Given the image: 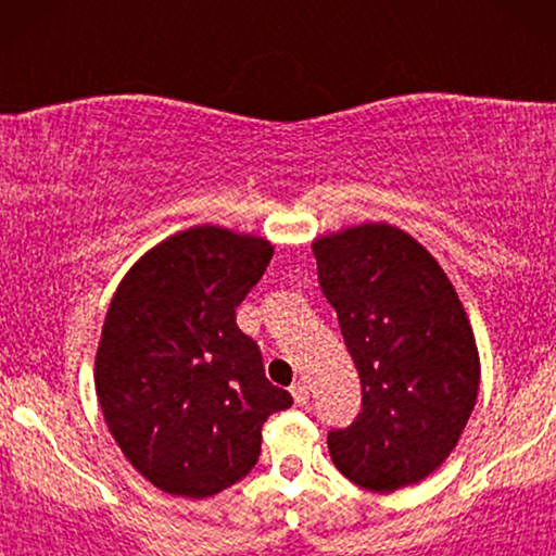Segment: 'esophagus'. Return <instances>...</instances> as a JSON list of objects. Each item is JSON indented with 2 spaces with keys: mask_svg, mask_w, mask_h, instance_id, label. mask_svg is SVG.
<instances>
[{
  "mask_svg": "<svg viewBox=\"0 0 556 556\" xmlns=\"http://www.w3.org/2000/svg\"><path fill=\"white\" fill-rule=\"evenodd\" d=\"M291 394H293V400H295V405H306L308 402V384L306 382H295V384H291Z\"/></svg>",
  "mask_w": 556,
  "mask_h": 556,
  "instance_id": "obj_1",
  "label": "esophagus"
}]
</instances>
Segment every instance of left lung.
I'll return each instance as SVG.
<instances>
[{
	"label": "left lung",
	"mask_w": 556,
	"mask_h": 556,
	"mask_svg": "<svg viewBox=\"0 0 556 556\" xmlns=\"http://www.w3.org/2000/svg\"><path fill=\"white\" fill-rule=\"evenodd\" d=\"M318 286L337 311L362 382V409L329 430L333 466L367 491L422 481L473 413L478 349L451 280L392 225L314 242Z\"/></svg>",
	"instance_id": "8db88e82"
}]
</instances>
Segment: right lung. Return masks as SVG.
I'll list each match as a JSON object with an SVG mask.
<instances>
[{"mask_svg":"<svg viewBox=\"0 0 556 556\" xmlns=\"http://www.w3.org/2000/svg\"><path fill=\"white\" fill-rule=\"evenodd\" d=\"M270 257L261 238L192 227L149 250L113 295L98 402L131 466L172 496L207 498L245 478L265 420L293 405L235 321Z\"/></svg>","mask_w":556,"mask_h":556,"instance_id":"obj_1","label":"right lung"}]
</instances>
